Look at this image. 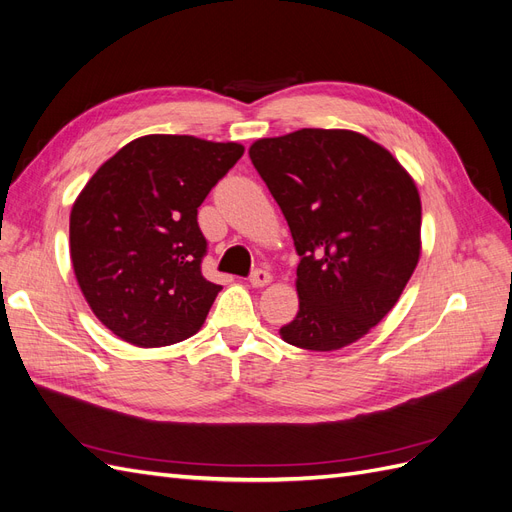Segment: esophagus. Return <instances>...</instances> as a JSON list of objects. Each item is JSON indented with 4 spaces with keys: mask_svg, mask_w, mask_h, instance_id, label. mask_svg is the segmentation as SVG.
I'll return each mask as SVG.
<instances>
[{
    "mask_svg": "<svg viewBox=\"0 0 512 512\" xmlns=\"http://www.w3.org/2000/svg\"><path fill=\"white\" fill-rule=\"evenodd\" d=\"M271 273L269 271H265V269H256L252 275H250V286L252 288H265V286H269L271 284Z\"/></svg>",
    "mask_w": 512,
    "mask_h": 512,
    "instance_id": "obj_1",
    "label": "esophagus"
}]
</instances>
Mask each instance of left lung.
Wrapping results in <instances>:
<instances>
[{
    "instance_id": "8db88e82",
    "label": "left lung",
    "mask_w": 512,
    "mask_h": 512,
    "mask_svg": "<svg viewBox=\"0 0 512 512\" xmlns=\"http://www.w3.org/2000/svg\"><path fill=\"white\" fill-rule=\"evenodd\" d=\"M250 160L301 262L286 344L333 352L391 312L421 258V196L389 149L352 130L258 138Z\"/></svg>"
}]
</instances>
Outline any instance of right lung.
Masks as SVG:
<instances>
[{"label": "right lung", "mask_w": 512, "mask_h": 512, "mask_svg": "<svg viewBox=\"0 0 512 512\" xmlns=\"http://www.w3.org/2000/svg\"><path fill=\"white\" fill-rule=\"evenodd\" d=\"M239 143L147 134L91 177L70 211V258L91 312L123 342L162 348L203 327L207 282L198 207L243 156Z\"/></svg>", "instance_id": "1"}]
</instances>
